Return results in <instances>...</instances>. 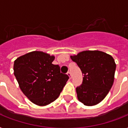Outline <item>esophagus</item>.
<instances>
[{
  "label": "esophagus",
  "instance_id": "1",
  "mask_svg": "<svg viewBox=\"0 0 128 128\" xmlns=\"http://www.w3.org/2000/svg\"><path fill=\"white\" fill-rule=\"evenodd\" d=\"M67 75H68V76H69V78H70V79H71V78H72V76H71V73H70V72H68V73H67Z\"/></svg>",
  "mask_w": 128,
  "mask_h": 128
}]
</instances>
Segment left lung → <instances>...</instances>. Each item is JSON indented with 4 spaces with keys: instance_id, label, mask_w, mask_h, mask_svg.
<instances>
[{
    "instance_id": "left-lung-1",
    "label": "left lung",
    "mask_w": 128,
    "mask_h": 128,
    "mask_svg": "<svg viewBox=\"0 0 128 128\" xmlns=\"http://www.w3.org/2000/svg\"><path fill=\"white\" fill-rule=\"evenodd\" d=\"M70 58L84 75L82 85L76 89L78 100L88 106L101 102L114 81L116 64L113 57L99 50H86Z\"/></svg>"
}]
</instances>
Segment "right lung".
<instances>
[{"label": "right lung", "mask_w": 128, "mask_h": 128, "mask_svg": "<svg viewBox=\"0 0 128 128\" xmlns=\"http://www.w3.org/2000/svg\"><path fill=\"white\" fill-rule=\"evenodd\" d=\"M54 56L33 51L16 58L14 74L23 94L40 106L56 100L68 81V75L60 73L58 65L52 64Z\"/></svg>", "instance_id": "add662e5"}]
</instances>
